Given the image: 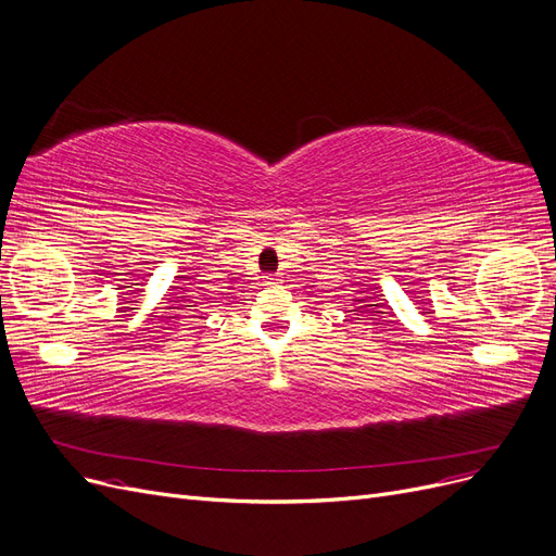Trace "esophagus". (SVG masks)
Segmentation results:
<instances>
[{"label":"esophagus","instance_id":"obj_1","mask_svg":"<svg viewBox=\"0 0 556 556\" xmlns=\"http://www.w3.org/2000/svg\"><path fill=\"white\" fill-rule=\"evenodd\" d=\"M278 282H280V276H274V274L264 276V285H278Z\"/></svg>","mask_w":556,"mask_h":556}]
</instances>
